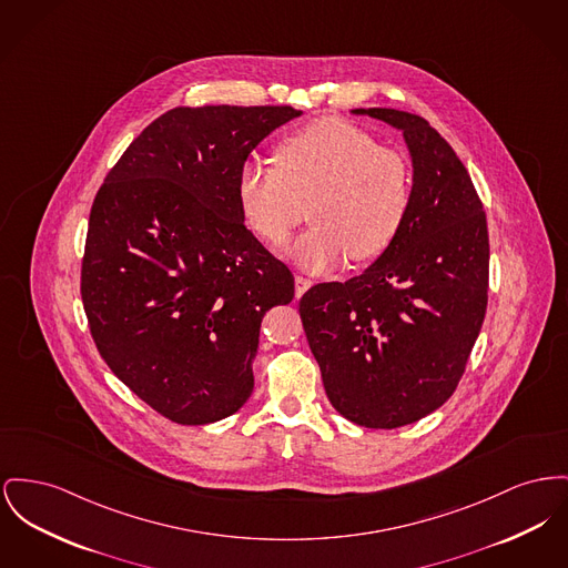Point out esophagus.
<instances>
[{
  "instance_id": "1",
  "label": "esophagus",
  "mask_w": 568,
  "mask_h": 568,
  "mask_svg": "<svg viewBox=\"0 0 568 568\" xmlns=\"http://www.w3.org/2000/svg\"><path fill=\"white\" fill-rule=\"evenodd\" d=\"M294 283H296V298H301L302 294L313 285V281L306 278V276H302V274H296Z\"/></svg>"
}]
</instances>
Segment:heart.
<instances>
[{
  "mask_svg": "<svg viewBox=\"0 0 568 568\" xmlns=\"http://www.w3.org/2000/svg\"><path fill=\"white\" fill-rule=\"evenodd\" d=\"M235 197L248 227L281 246L304 221L313 227L292 255L308 270L379 257L397 240L412 203V165L390 145L338 118H322L285 136L274 165L240 168Z\"/></svg>",
  "mask_w": 568,
  "mask_h": 568,
  "instance_id": "b5f03b06",
  "label": "heart"
}]
</instances>
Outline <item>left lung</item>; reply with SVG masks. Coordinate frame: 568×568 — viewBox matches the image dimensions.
Wrapping results in <instances>:
<instances>
[{
  "instance_id": "left-lung-1",
  "label": "left lung",
  "mask_w": 568,
  "mask_h": 568,
  "mask_svg": "<svg viewBox=\"0 0 568 568\" xmlns=\"http://www.w3.org/2000/svg\"><path fill=\"white\" fill-rule=\"evenodd\" d=\"M354 113L403 131L412 203L375 264L302 296V326L334 409L361 427L397 429L450 399L466 371L487 311L489 234L467 169L425 118Z\"/></svg>"
}]
</instances>
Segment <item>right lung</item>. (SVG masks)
<instances>
[{"label":"right lung","mask_w":568,"mask_h":568,"mask_svg":"<svg viewBox=\"0 0 568 568\" xmlns=\"http://www.w3.org/2000/svg\"><path fill=\"white\" fill-rule=\"evenodd\" d=\"M302 111L175 106L134 139L90 212L81 298L102 361L178 425L232 416L253 393L267 308L294 274L242 223L240 168Z\"/></svg>","instance_id":"right-lung-1"}]
</instances>
